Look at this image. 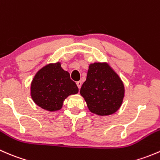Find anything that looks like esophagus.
I'll return each mask as SVG.
<instances>
[{"label": "esophagus", "instance_id": "34e87169", "mask_svg": "<svg viewBox=\"0 0 160 160\" xmlns=\"http://www.w3.org/2000/svg\"><path fill=\"white\" fill-rule=\"evenodd\" d=\"M77 87H78V88L79 89H80V88H81V86H82V81H77Z\"/></svg>", "mask_w": 160, "mask_h": 160}]
</instances>
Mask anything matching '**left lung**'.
I'll return each instance as SVG.
<instances>
[{
    "mask_svg": "<svg viewBox=\"0 0 160 160\" xmlns=\"http://www.w3.org/2000/svg\"><path fill=\"white\" fill-rule=\"evenodd\" d=\"M80 95L91 113L99 116L113 114L122 106L125 86L118 74L107 62L90 63Z\"/></svg>",
    "mask_w": 160,
    "mask_h": 160,
    "instance_id": "left-lung-1",
    "label": "left lung"
}]
</instances>
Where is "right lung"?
Listing matches in <instances>:
<instances>
[{"label": "right lung", "instance_id": "obj_1", "mask_svg": "<svg viewBox=\"0 0 160 160\" xmlns=\"http://www.w3.org/2000/svg\"><path fill=\"white\" fill-rule=\"evenodd\" d=\"M79 92L70 73L61 67V62L46 64L34 76L31 83L30 95L35 104L44 110L57 111L70 95Z\"/></svg>", "mask_w": 160, "mask_h": 160}]
</instances>
